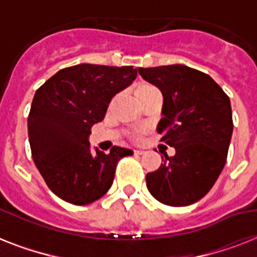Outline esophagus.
Listing matches in <instances>:
<instances>
[{
	"label": "esophagus",
	"instance_id": "1",
	"mask_svg": "<svg viewBox=\"0 0 257 257\" xmlns=\"http://www.w3.org/2000/svg\"><path fill=\"white\" fill-rule=\"evenodd\" d=\"M133 153H135L136 156H140V155H143V153H144V151H143V149H135V151H133Z\"/></svg>",
	"mask_w": 257,
	"mask_h": 257
}]
</instances>
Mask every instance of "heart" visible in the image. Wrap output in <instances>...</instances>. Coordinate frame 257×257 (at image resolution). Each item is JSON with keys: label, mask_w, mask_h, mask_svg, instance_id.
I'll return each mask as SVG.
<instances>
[{"label": "heart", "mask_w": 257, "mask_h": 257, "mask_svg": "<svg viewBox=\"0 0 257 257\" xmlns=\"http://www.w3.org/2000/svg\"><path fill=\"white\" fill-rule=\"evenodd\" d=\"M153 90H156V89L153 88L152 85H149V84H145V82H140V84H137L136 86H135V89H133V94H135V98L137 100H140V98H143L144 96H147V94H149L151 92H153Z\"/></svg>", "instance_id": "heart-1"}]
</instances>
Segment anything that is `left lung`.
I'll return each mask as SVG.
<instances>
[{
	"label": "left lung",
	"instance_id": "1",
	"mask_svg": "<svg viewBox=\"0 0 257 257\" xmlns=\"http://www.w3.org/2000/svg\"><path fill=\"white\" fill-rule=\"evenodd\" d=\"M163 93L157 132L176 151L147 175V187L160 203L185 207L211 191L227 161L233 121L229 97L208 74L185 65L139 68Z\"/></svg>",
	"mask_w": 257,
	"mask_h": 257
}]
</instances>
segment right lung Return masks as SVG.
<instances>
[{
  "label": "right lung",
  "instance_id": "right-lung-1",
  "mask_svg": "<svg viewBox=\"0 0 257 257\" xmlns=\"http://www.w3.org/2000/svg\"><path fill=\"white\" fill-rule=\"evenodd\" d=\"M133 66L80 64L61 69L34 94L29 117L32 157L46 185L66 203L86 205L112 187L118 161L132 151L93 155L88 137L112 97L136 78Z\"/></svg>",
  "mask_w": 257,
  "mask_h": 257
}]
</instances>
